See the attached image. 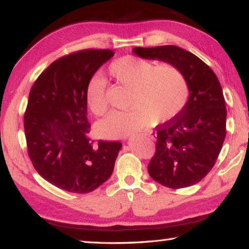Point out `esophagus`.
<instances>
[{
	"mask_svg": "<svg viewBox=\"0 0 249 249\" xmlns=\"http://www.w3.org/2000/svg\"><path fill=\"white\" fill-rule=\"evenodd\" d=\"M144 135H146L147 137H149L150 139H155L156 138V135L153 133H144Z\"/></svg>",
	"mask_w": 249,
	"mask_h": 249,
	"instance_id": "1",
	"label": "esophagus"
}]
</instances>
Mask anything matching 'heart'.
<instances>
[{
	"label": "heart",
	"mask_w": 249,
	"mask_h": 249,
	"mask_svg": "<svg viewBox=\"0 0 249 249\" xmlns=\"http://www.w3.org/2000/svg\"><path fill=\"white\" fill-rule=\"evenodd\" d=\"M109 75L116 84L130 89L129 107L115 112L98 125L106 138H125L150 125L173 120L186 106L188 81L182 70L171 63L157 62L134 55L115 60L109 66ZM86 102L93 114L106 115L109 111L107 81L94 75L86 87Z\"/></svg>",
	"instance_id": "b5f03b06"
}]
</instances>
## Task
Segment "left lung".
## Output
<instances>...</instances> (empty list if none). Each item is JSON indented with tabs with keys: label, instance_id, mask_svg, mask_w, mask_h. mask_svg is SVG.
I'll return each mask as SVG.
<instances>
[{
	"label": "left lung",
	"instance_id": "1",
	"mask_svg": "<svg viewBox=\"0 0 249 249\" xmlns=\"http://www.w3.org/2000/svg\"><path fill=\"white\" fill-rule=\"evenodd\" d=\"M133 51L140 57L179 67L189 86L182 112L157 129L149 175L169 188L195 185L213 168L227 134V107L220 81L205 62L182 48L161 46Z\"/></svg>",
	"mask_w": 249,
	"mask_h": 249
}]
</instances>
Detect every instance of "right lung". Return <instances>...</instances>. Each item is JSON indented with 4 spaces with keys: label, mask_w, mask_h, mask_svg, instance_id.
I'll return each mask as SVG.
<instances>
[{
    "label": "right lung",
    "mask_w": 249,
    "mask_h": 249,
    "mask_svg": "<svg viewBox=\"0 0 249 249\" xmlns=\"http://www.w3.org/2000/svg\"><path fill=\"white\" fill-rule=\"evenodd\" d=\"M114 55L107 49L81 50L54 61L30 89L24 115L27 152L36 171L54 186L87 194L107 180L120 142L89 137L86 87Z\"/></svg>",
    "instance_id": "right-lung-1"
}]
</instances>
